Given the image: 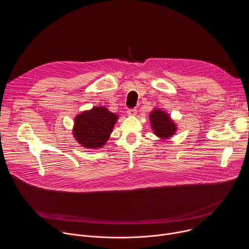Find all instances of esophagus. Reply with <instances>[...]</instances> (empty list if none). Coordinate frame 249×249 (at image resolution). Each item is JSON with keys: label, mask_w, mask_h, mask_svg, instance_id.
Wrapping results in <instances>:
<instances>
[{"label": "esophagus", "mask_w": 249, "mask_h": 249, "mask_svg": "<svg viewBox=\"0 0 249 249\" xmlns=\"http://www.w3.org/2000/svg\"><path fill=\"white\" fill-rule=\"evenodd\" d=\"M127 113L130 116H135L137 114V109L136 108H130V109L127 110Z\"/></svg>", "instance_id": "esophagus-1"}]
</instances>
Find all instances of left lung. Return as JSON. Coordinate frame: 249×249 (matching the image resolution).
Masks as SVG:
<instances>
[{
    "label": "left lung",
    "mask_w": 249,
    "mask_h": 249,
    "mask_svg": "<svg viewBox=\"0 0 249 249\" xmlns=\"http://www.w3.org/2000/svg\"><path fill=\"white\" fill-rule=\"evenodd\" d=\"M149 120L154 134L160 138H170L176 132V124L166 112L159 108L150 112Z\"/></svg>",
    "instance_id": "8db88e82"
}]
</instances>
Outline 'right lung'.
I'll list each match as a JSON object with an SVG mask.
<instances>
[{"label":"right lung","instance_id":"add662e5","mask_svg":"<svg viewBox=\"0 0 249 249\" xmlns=\"http://www.w3.org/2000/svg\"><path fill=\"white\" fill-rule=\"evenodd\" d=\"M117 117L104 107H94L76 116L73 135L82 146L100 148L108 140Z\"/></svg>","mask_w":249,"mask_h":249}]
</instances>
